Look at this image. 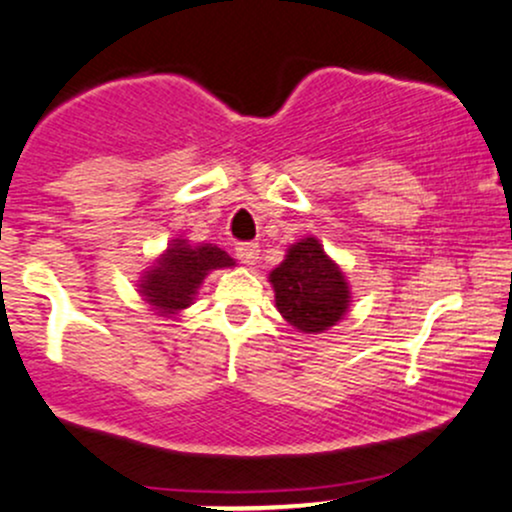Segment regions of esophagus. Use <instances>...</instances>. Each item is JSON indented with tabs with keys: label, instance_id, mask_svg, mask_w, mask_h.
<instances>
[{
	"label": "esophagus",
	"instance_id": "34e87169",
	"mask_svg": "<svg viewBox=\"0 0 512 512\" xmlns=\"http://www.w3.org/2000/svg\"><path fill=\"white\" fill-rule=\"evenodd\" d=\"M235 257H238L243 265H257L260 260V245L257 243H243L235 247Z\"/></svg>",
	"mask_w": 512,
	"mask_h": 512
}]
</instances>
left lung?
<instances>
[{"mask_svg":"<svg viewBox=\"0 0 512 512\" xmlns=\"http://www.w3.org/2000/svg\"><path fill=\"white\" fill-rule=\"evenodd\" d=\"M269 282L279 313L301 333H325L350 308L352 296L345 274L313 235L286 250L284 262L272 269Z\"/></svg>","mask_w":512,"mask_h":512,"instance_id":"1","label":"left lung"}]
</instances>
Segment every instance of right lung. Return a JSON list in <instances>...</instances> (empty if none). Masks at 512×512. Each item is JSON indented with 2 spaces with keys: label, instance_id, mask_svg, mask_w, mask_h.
Wrapping results in <instances>:
<instances>
[{
  "label": "right lung",
  "instance_id": "obj_1",
  "mask_svg": "<svg viewBox=\"0 0 512 512\" xmlns=\"http://www.w3.org/2000/svg\"><path fill=\"white\" fill-rule=\"evenodd\" d=\"M233 257L218 245H189L174 238L155 265L140 277L138 291L160 316H174L194 303L196 291L211 269L233 267Z\"/></svg>",
  "mask_w": 512,
  "mask_h": 512
}]
</instances>
